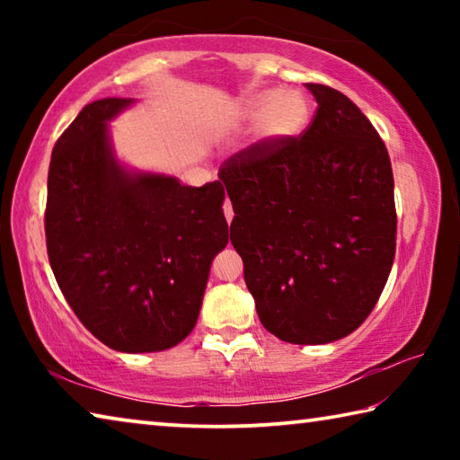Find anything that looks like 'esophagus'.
<instances>
[{
	"mask_svg": "<svg viewBox=\"0 0 460 460\" xmlns=\"http://www.w3.org/2000/svg\"><path fill=\"white\" fill-rule=\"evenodd\" d=\"M223 211H225V217H227V221L231 223V221H233V207H231V200H225Z\"/></svg>",
	"mask_w": 460,
	"mask_h": 460,
	"instance_id": "esophagus-1",
	"label": "esophagus"
}]
</instances>
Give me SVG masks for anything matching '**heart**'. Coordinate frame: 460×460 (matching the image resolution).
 <instances>
[{
	"mask_svg": "<svg viewBox=\"0 0 460 460\" xmlns=\"http://www.w3.org/2000/svg\"><path fill=\"white\" fill-rule=\"evenodd\" d=\"M235 121H258L255 131L263 144H288L306 131L310 103L298 91L263 89L241 99L235 109Z\"/></svg>",
	"mask_w": 460,
	"mask_h": 460,
	"instance_id": "heart-1",
	"label": "heart"
}]
</instances>
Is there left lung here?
Returning a JSON list of instances; mask_svg holds the SVG:
<instances>
[{"label":"left lung","mask_w":460,"mask_h":460,"mask_svg":"<svg viewBox=\"0 0 460 460\" xmlns=\"http://www.w3.org/2000/svg\"><path fill=\"white\" fill-rule=\"evenodd\" d=\"M318 109L288 144L225 162L231 243L258 316L292 345L339 341L369 316L395 255L394 172L385 144L351 99L306 83Z\"/></svg>","instance_id":"1"}]
</instances>
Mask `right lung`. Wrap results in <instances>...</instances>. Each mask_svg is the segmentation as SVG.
Listing matches in <instances>:
<instances>
[{
  "mask_svg": "<svg viewBox=\"0 0 460 460\" xmlns=\"http://www.w3.org/2000/svg\"><path fill=\"white\" fill-rule=\"evenodd\" d=\"M134 103L93 101L58 137L44 227L54 278L89 332L154 353L192 332L229 225L219 181L197 189L118 158L109 121Z\"/></svg>",
  "mask_w": 460,
  "mask_h": 460,
  "instance_id": "1",
  "label": "right lung"
}]
</instances>
